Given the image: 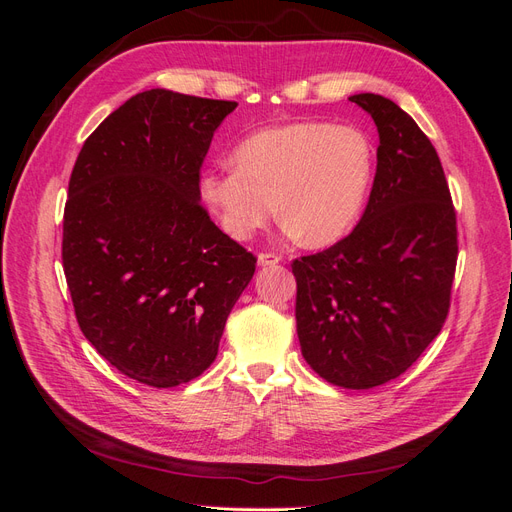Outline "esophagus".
<instances>
[{
  "label": "esophagus",
  "instance_id": "34e87169",
  "mask_svg": "<svg viewBox=\"0 0 512 512\" xmlns=\"http://www.w3.org/2000/svg\"><path fill=\"white\" fill-rule=\"evenodd\" d=\"M280 262H282V256L275 254V252L258 254V265L260 267H275V265H280Z\"/></svg>",
  "mask_w": 512,
  "mask_h": 512
}]
</instances>
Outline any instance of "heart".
Wrapping results in <instances>:
<instances>
[{
    "mask_svg": "<svg viewBox=\"0 0 512 512\" xmlns=\"http://www.w3.org/2000/svg\"><path fill=\"white\" fill-rule=\"evenodd\" d=\"M209 168L198 190L232 239L245 241L277 215L290 237L322 247L361 218L376 170L371 138L356 126L297 121L258 130Z\"/></svg>",
    "mask_w": 512,
    "mask_h": 512,
    "instance_id": "b5f03b06",
    "label": "heart"
}]
</instances>
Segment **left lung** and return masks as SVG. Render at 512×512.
I'll return each mask as SVG.
<instances>
[{
	"mask_svg": "<svg viewBox=\"0 0 512 512\" xmlns=\"http://www.w3.org/2000/svg\"><path fill=\"white\" fill-rule=\"evenodd\" d=\"M380 145L374 188L348 237L292 260L303 359L344 389L395 380L442 331L457 267V215L436 149L384 96L356 94Z\"/></svg>",
	"mask_w": 512,
	"mask_h": 512,
	"instance_id": "left-lung-1",
	"label": "left lung"
}]
</instances>
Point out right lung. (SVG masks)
Listing matches in <instances>:
<instances>
[{
  "instance_id": "1",
  "label": "right lung",
  "mask_w": 512,
  "mask_h": 512,
  "mask_svg": "<svg viewBox=\"0 0 512 512\" xmlns=\"http://www.w3.org/2000/svg\"><path fill=\"white\" fill-rule=\"evenodd\" d=\"M237 102L149 89L108 115L72 168L61 260L83 335L156 389L198 378L256 256L215 226L200 166Z\"/></svg>"
}]
</instances>
